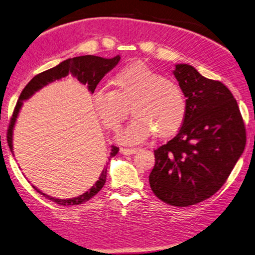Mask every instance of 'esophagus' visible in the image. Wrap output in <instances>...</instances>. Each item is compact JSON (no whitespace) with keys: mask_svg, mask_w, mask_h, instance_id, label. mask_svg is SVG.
I'll use <instances>...</instances> for the list:
<instances>
[{"mask_svg":"<svg viewBox=\"0 0 255 255\" xmlns=\"http://www.w3.org/2000/svg\"><path fill=\"white\" fill-rule=\"evenodd\" d=\"M137 151H138V148H124V147L120 148V152H122L123 155H133L136 154Z\"/></svg>","mask_w":255,"mask_h":255,"instance_id":"1","label":"esophagus"}]
</instances>
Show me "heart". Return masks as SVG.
Segmentation results:
<instances>
[{"mask_svg":"<svg viewBox=\"0 0 255 255\" xmlns=\"http://www.w3.org/2000/svg\"><path fill=\"white\" fill-rule=\"evenodd\" d=\"M114 89L99 87L92 96L95 110L107 128L117 130L131 107L135 117L119 132L127 145L141 142L155 131L157 137L173 135L186 117V99L177 83L141 63L116 73Z\"/></svg>","mask_w":255,"mask_h":255,"instance_id":"1","label":"heart"}]
</instances>
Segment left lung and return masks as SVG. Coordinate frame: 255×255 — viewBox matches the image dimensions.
I'll list each match as a JSON object with an SVG mask.
<instances>
[{"instance_id":"8db88e82","label":"left lung","mask_w":255,"mask_h":255,"mask_svg":"<svg viewBox=\"0 0 255 255\" xmlns=\"http://www.w3.org/2000/svg\"><path fill=\"white\" fill-rule=\"evenodd\" d=\"M174 76L186 97V117L173 139L154 150L151 191L166 204H197L219 191L242 155L247 132L237 100L226 86L188 64Z\"/></svg>"}]
</instances>
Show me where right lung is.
<instances>
[{
	"label": "right lung",
	"mask_w": 255,
	"mask_h": 255,
	"mask_svg": "<svg viewBox=\"0 0 255 255\" xmlns=\"http://www.w3.org/2000/svg\"><path fill=\"white\" fill-rule=\"evenodd\" d=\"M120 60L119 55H116L115 58L112 59H106L101 57H96V55H81V57H76L72 59H67L59 63L57 67L52 69H49L47 71H43L36 75L31 79V81L27 83L24 87V89L22 90L18 100L16 103V106L13 112L12 118L10 120V125H8L7 129V143L10 147L11 151L13 152V128L16 122V118L20 113V109L23 106V101L29 99L32 95H34L36 91L40 90L41 88L49 85V83L53 82L55 80L61 79V78L68 76L69 73H71L73 77H76L82 85H88V89L94 94L96 87L100 80L106 76V73H108L112 69H114L117 66ZM119 148L116 146H112V151H110L109 160L112 157H115L118 154ZM106 177H107V168H105L101 172L99 178L95 183L89 191L83 193L82 195H79L73 198H68V200H59V198H54L52 196H49L47 194H44L38 189L36 187L35 191L39 192L41 195H43L45 198L57 203L59 205L63 206H70V205H79L83 204L94 197L97 193H98L101 188L104 187L106 183Z\"/></svg>",
	"instance_id": "obj_1"
}]
</instances>
